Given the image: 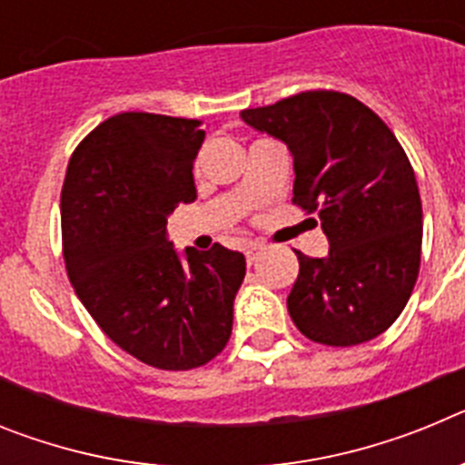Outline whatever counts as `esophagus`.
<instances>
[{
    "label": "esophagus",
    "mask_w": 465,
    "mask_h": 465,
    "mask_svg": "<svg viewBox=\"0 0 465 465\" xmlns=\"http://www.w3.org/2000/svg\"><path fill=\"white\" fill-rule=\"evenodd\" d=\"M262 252H265V244H262V242H252V244L244 249L246 262H249V265H253V262L258 261V256H261Z\"/></svg>",
    "instance_id": "obj_1"
}]
</instances>
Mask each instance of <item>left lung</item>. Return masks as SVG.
Masks as SVG:
<instances>
[{
	"label": "left lung",
	"mask_w": 465,
	"mask_h": 465,
	"mask_svg": "<svg viewBox=\"0 0 465 465\" xmlns=\"http://www.w3.org/2000/svg\"><path fill=\"white\" fill-rule=\"evenodd\" d=\"M242 118L289 146L293 204L319 213L331 242L326 258L295 252L293 323L328 347L377 338L408 305L421 262V197L401 142L338 90H305Z\"/></svg>",
	"instance_id": "obj_1"
}]
</instances>
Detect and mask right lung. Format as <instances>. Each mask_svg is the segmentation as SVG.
Returning a JSON list of instances; mask_svg holds the SVG:
<instances>
[{"label":"right lung","mask_w":465,"mask_h":465,"mask_svg":"<svg viewBox=\"0 0 465 465\" xmlns=\"http://www.w3.org/2000/svg\"><path fill=\"white\" fill-rule=\"evenodd\" d=\"M203 121L146 111L106 118L74 149L60 195L69 282L123 351L158 371H193L223 351L240 252L213 244L179 258L167 216L195 200Z\"/></svg>","instance_id":"obj_1"}]
</instances>
